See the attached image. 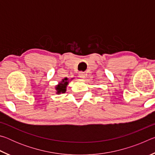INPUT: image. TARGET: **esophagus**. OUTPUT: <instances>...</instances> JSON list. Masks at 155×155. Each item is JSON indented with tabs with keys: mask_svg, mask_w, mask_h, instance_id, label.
I'll return each instance as SVG.
<instances>
[{
	"mask_svg": "<svg viewBox=\"0 0 155 155\" xmlns=\"http://www.w3.org/2000/svg\"><path fill=\"white\" fill-rule=\"evenodd\" d=\"M78 76H79V77H80L81 78H82V79H83V78H85V73H84V72H80L79 73H78Z\"/></svg>",
	"mask_w": 155,
	"mask_h": 155,
	"instance_id": "1",
	"label": "esophagus"
}]
</instances>
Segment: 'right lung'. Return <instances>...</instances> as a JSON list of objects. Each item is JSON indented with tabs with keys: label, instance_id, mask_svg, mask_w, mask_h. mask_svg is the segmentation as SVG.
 Here are the masks:
<instances>
[{
	"label": "right lung",
	"instance_id": "right-lung-1",
	"mask_svg": "<svg viewBox=\"0 0 155 155\" xmlns=\"http://www.w3.org/2000/svg\"><path fill=\"white\" fill-rule=\"evenodd\" d=\"M72 79H74L73 78H71V79L69 80V78L65 77L64 78L59 82L57 85H55V90H56V94H64L66 91L67 86L69 84L70 81H71Z\"/></svg>",
	"mask_w": 155,
	"mask_h": 155
}]
</instances>
